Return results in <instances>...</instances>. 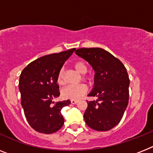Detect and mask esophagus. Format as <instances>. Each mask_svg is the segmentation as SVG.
Masks as SVG:
<instances>
[{
	"instance_id": "obj_1",
	"label": "esophagus",
	"mask_w": 153,
	"mask_h": 153,
	"mask_svg": "<svg viewBox=\"0 0 153 153\" xmlns=\"http://www.w3.org/2000/svg\"><path fill=\"white\" fill-rule=\"evenodd\" d=\"M71 104H76L77 102H78V100H71Z\"/></svg>"
}]
</instances>
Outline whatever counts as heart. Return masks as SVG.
I'll use <instances>...</instances> for the list:
<instances>
[{
  "label": "heart",
  "mask_w": 153,
  "mask_h": 153,
  "mask_svg": "<svg viewBox=\"0 0 153 153\" xmlns=\"http://www.w3.org/2000/svg\"><path fill=\"white\" fill-rule=\"evenodd\" d=\"M74 68L81 74H85L88 71V67L85 63L82 61H78L74 63ZM57 82L60 85L65 84V71L64 68H61L59 71L57 77ZM88 91V87L86 85L79 84L68 85L64 88L61 91V96L64 99L66 100H79L82 98Z\"/></svg>",
  "instance_id": "1"
}]
</instances>
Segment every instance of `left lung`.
<instances>
[{
  "label": "left lung",
  "instance_id": "1",
  "mask_svg": "<svg viewBox=\"0 0 153 153\" xmlns=\"http://www.w3.org/2000/svg\"><path fill=\"white\" fill-rule=\"evenodd\" d=\"M75 53L96 71L94 87L88 96H96L98 100L87 101L85 121L93 130H110L120 123L128 104L130 80L126 68L102 48H80Z\"/></svg>",
  "mask_w": 153,
  "mask_h": 153
}]
</instances>
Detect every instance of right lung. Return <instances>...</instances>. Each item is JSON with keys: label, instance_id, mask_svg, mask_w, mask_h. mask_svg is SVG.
I'll list each match as a JSON object with an SVG mask.
<instances>
[{"label": "right lung", "instance_id": "1", "mask_svg": "<svg viewBox=\"0 0 153 153\" xmlns=\"http://www.w3.org/2000/svg\"><path fill=\"white\" fill-rule=\"evenodd\" d=\"M74 50L39 57L20 74L19 85L24 114L29 125L39 133H54L65 122L61 111L70 104V100L54 102L53 99L60 96L57 83L59 71Z\"/></svg>", "mask_w": 153, "mask_h": 153}]
</instances>
